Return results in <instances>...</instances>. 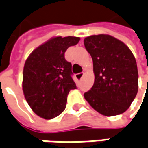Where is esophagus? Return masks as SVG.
<instances>
[{
	"mask_svg": "<svg viewBox=\"0 0 148 148\" xmlns=\"http://www.w3.org/2000/svg\"><path fill=\"white\" fill-rule=\"evenodd\" d=\"M84 75V73H79V74H76V78L78 79H81L82 78H83V76Z\"/></svg>",
	"mask_w": 148,
	"mask_h": 148,
	"instance_id": "1",
	"label": "esophagus"
}]
</instances>
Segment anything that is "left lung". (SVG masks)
<instances>
[{
    "mask_svg": "<svg viewBox=\"0 0 148 148\" xmlns=\"http://www.w3.org/2000/svg\"><path fill=\"white\" fill-rule=\"evenodd\" d=\"M93 64L94 83L84 96L90 106L111 117L124 112L138 90L135 57L123 42L109 35L86 37L84 40Z\"/></svg>",
    "mask_w": 148,
    "mask_h": 148,
    "instance_id": "1",
    "label": "left lung"
}]
</instances>
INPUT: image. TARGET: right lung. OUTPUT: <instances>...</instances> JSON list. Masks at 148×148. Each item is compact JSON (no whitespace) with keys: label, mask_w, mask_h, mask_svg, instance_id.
I'll return each instance as SVG.
<instances>
[{"label":"right lung","mask_w":148,"mask_h":148,"mask_svg":"<svg viewBox=\"0 0 148 148\" xmlns=\"http://www.w3.org/2000/svg\"><path fill=\"white\" fill-rule=\"evenodd\" d=\"M79 37H53L32 51L23 69L22 88L25 100L39 117L51 119L61 113L71 89L76 88L72 65L64 58Z\"/></svg>","instance_id":"obj_1"}]
</instances>
